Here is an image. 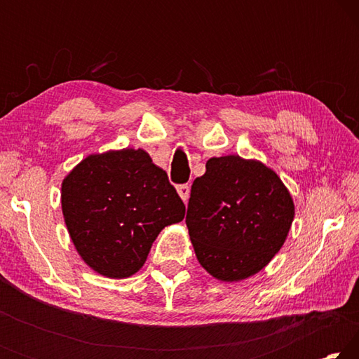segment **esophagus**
Listing matches in <instances>:
<instances>
[{"mask_svg": "<svg viewBox=\"0 0 359 359\" xmlns=\"http://www.w3.org/2000/svg\"><path fill=\"white\" fill-rule=\"evenodd\" d=\"M177 193H179V196L182 198V201L187 203L188 196H190V187H188L187 184L185 185H179L177 187Z\"/></svg>", "mask_w": 359, "mask_h": 359, "instance_id": "34e87169", "label": "esophagus"}]
</instances>
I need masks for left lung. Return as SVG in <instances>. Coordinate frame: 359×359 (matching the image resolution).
Wrapping results in <instances>:
<instances>
[{
    "instance_id": "left-lung-1",
    "label": "left lung",
    "mask_w": 359,
    "mask_h": 359,
    "mask_svg": "<svg viewBox=\"0 0 359 359\" xmlns=\"http://www.w3.org/2000/svg\"><path fill=\"white\" fill-rule=\"evenodd\" d=\"M294 203L276 171L239 155L210 158L191 185L187 228L196 258L212 277L239 282L278 253Z\"/></svg>"
}]
</instances>
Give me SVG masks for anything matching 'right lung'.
<instances>
[{
	"label": "right lung",
	"mask_w": 359,
	"mask_h": 359,
	"mask_svg": "<svg viewBox=\"0 0 359 359\" xmlns=\"http://www.w3.org/2000/svg\"><path fill=\"white\" fill-rule=\"evenodd\" d=\"M62 210L85 264L109 278L136 274L160 231L185 217L168 174L142 149L83 158L63 179Z\"/></svg>",
	"instance_id": "add662e5"
}]
</instances>
